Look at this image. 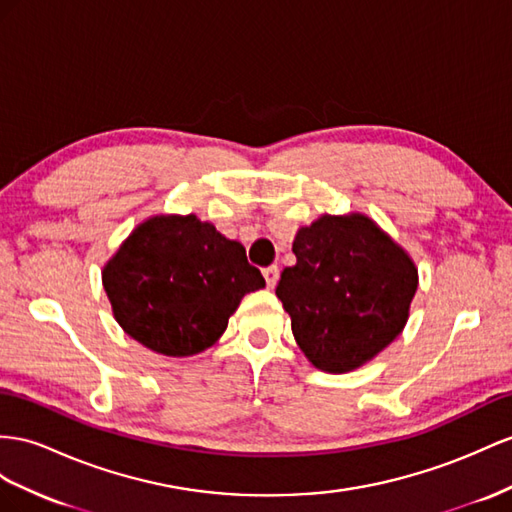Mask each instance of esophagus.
<instances>
[{
    "label": "esophagus",
    "mask_w": 512,
    "mask_h": 512,
    "mask_svg": "<svg viewBox=\"0 0 512 512\" xmlns=\"http://www.w3.org/2000/svg\"><path fill=\"white\" fill-rule=\"evenodd\" d=\"M264 277H266V283H268V287H274L277 285V281H279V266H268V268H264Z\"/></svg>",
    "instance_id": "obj_1"
}]
</instances>
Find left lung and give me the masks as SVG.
Masks as SVG:
<instances>
[{
    "instance_id": "left-lung-1",
    "label": "left lung",
    "mask_w": 512,
    "mask_h": 512,
    "mask_svg": "<svg viewBox=\"0 0 512 512\" xmlns=\"http://www.w3.org/2000/svg\"><path fill=\"white\" fill-rule=\"evenodd\" d=\"M292 251L296 264L281 272L277 296L318 370H357L402 333L417 268L374 220L322 216L298 229Z\"/></svg>"
}]
</instances>
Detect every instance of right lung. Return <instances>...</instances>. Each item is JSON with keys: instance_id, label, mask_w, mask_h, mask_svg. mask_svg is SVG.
Here are the masks:
<instances>
[{"instance_id": "right-lung-1", "label": "right lung", "mask_w": 512, "mask_h": 512, "mask_svg": "<svg viewBox=\"0 0 512 512\" xmlns=\"http://www.w3.org/2000/svg\"><path fill=\"white\" fill-rule=\"evenodd\" d=\"M264 285L244 246L194 214L144 220L103 268L116 322L166 357L216 344L240 300Z\"/></svg>"}]
</instances>
